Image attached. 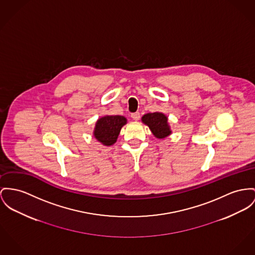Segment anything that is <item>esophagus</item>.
Masks as SVG:
<instances>
[{"instance_id":"34e87169","label":"esophagus","mask_w":255,"mask_h":255,"mask_svg":"<svg viewBox=\"0 0 255 255\" xmlns=\"http://www.w3.org/2000/svg\"><path fill=\"white\" fill-rule=\"evenodd\" d=\"M131 118L134 120V121H138L140 118V113L139 112H135V113H132L131 114Z\"/></svg>"}]
</instances>
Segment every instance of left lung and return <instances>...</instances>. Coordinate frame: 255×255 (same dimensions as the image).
Masks as SVG:
<instances>
[{
	"instance_id": "8db88e82",
	"label": "left lung",
	"mask_w": 255,
	"mask_h": 255,
	"mask_svg": "<svg viewBox=\"0 0 255 255\" xmlns=\"http://www.w3.org/2000/svg\"><path fill=\"white\" fill-rule=\"evenodd\" d=\"M142 122L149 127L153 135L158 139H163L171 134L167 117L160 112L148 113L142 117Z\"/></svg>"
}]
</instances>
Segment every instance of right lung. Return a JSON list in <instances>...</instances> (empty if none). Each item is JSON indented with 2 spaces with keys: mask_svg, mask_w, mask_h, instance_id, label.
<instances>
[{
  "mask_svg": "<svg viewBox=\"0 0 255 255\" xmlns=\"http://www.w3.org/2000/svg\"><path fill=\"white\" fill-rule=\"evenodd\" d=\"M127 124L124 116H103L97 121L94 136L105 146H111L116 143L121 128Z\"/></svg>",
  "mask_w": 255,
  "mask_h": 255,
  "instance_id": "1",
  "label": "right lung"
}]
</instances>
